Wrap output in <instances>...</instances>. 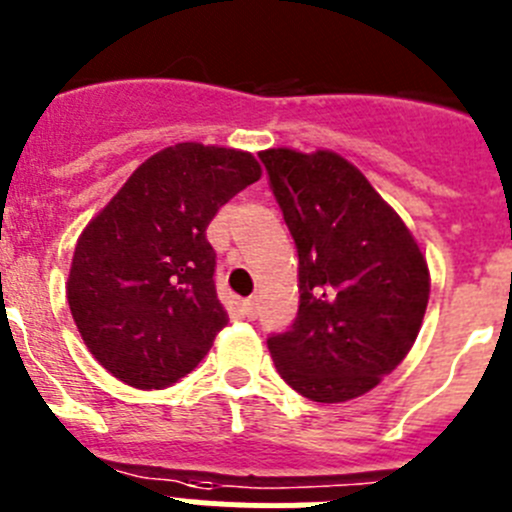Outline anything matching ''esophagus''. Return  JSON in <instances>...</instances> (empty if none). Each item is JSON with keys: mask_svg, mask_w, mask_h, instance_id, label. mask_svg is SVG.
<instances>
[{"mask_svg": "<svg viewBox=\"0 0 512 512\" xmlns=\"http://www.w3.org/2000/svg\"><path fill=\"white\" fill-rule=\"evenodd\" d=\"M256 309H259L256 307V299H246V302L241 304V312L246 314L248 320H253V317H256Z\"/></svg>", "mask_w": 512, "mask_h": 512, "instance_id": "1", "label": "esophagus"}]
</instances>
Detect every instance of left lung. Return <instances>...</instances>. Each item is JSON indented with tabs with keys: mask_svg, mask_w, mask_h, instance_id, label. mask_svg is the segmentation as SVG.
<instances>
[{
	"mask_svg": "<svg viewBox=\"0 0 512 512\" xmlns=\"http://www.w3.org/2000/svg\"><path fill=\"white\" fill-rule=\"evenodd\" d=\"M299 256V312L269 337L276 370L317 403L368 393L414 348L429 304L426 256L368 177L330 149L259 152Z\"/></svg>",
	"mask_w": 512,
	"mask_h": 512,
	"instance_id": "obj_1",
	"label": "left lung"
}]
</instances>
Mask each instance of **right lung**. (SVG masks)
I'll list each match as a JSON object with an SVG mask.
<instances>
[{"instance_id":"add662e5","label":"right lung","mask_w":512,"mask_h":512,"mask_svg":"<svg viewBox=\"0 0 512 512\" xmlns=\"http://www.w3.org/2000/svg\"><path fill=\"white\" fill-rule=\"evenodd\" d=\"M256 180L251 152L180 142L139 164L83 228L65 294L86 348L114 378L164 388L208 355L228 312L205 231Z\"/></svg>"}]
</instances>
